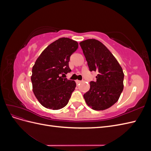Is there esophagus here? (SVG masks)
I'll return each instance as SVG.
<instances>
[{"label":"esophagus","instance_id":"esophagus-1","mask_svg":"<svg viewBox=\"0 0 151 151\" xmlns=\"http://www.w3.org/2000/svg\"><path fill=\"white\" fill-rule=\"evenodd\" d=\"M82 82H83V81H79V80H77V81H76V83H77V84H79V83H81Z\"/></svg>","mask_w":151,"mask_h":151}]
</instances>
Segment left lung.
<instances>
[{
	"mask_svg": "<svg viewBox=\"0 0 151 151\" xmlns=\"http://www.w3.org/2000/svg\"><path fill=\"white\" fill-rule=\"evenodd\" d=\"M91 72H98L96 81L90 82V89L84 94L89 106L104 110L117 102L123 89L124 74L113 55L98 40H86L81 42Z\"/></svg>",
	"mask_w": 151,
	"mask_h": 151,
	"instance_id": "obj_1",
	"label": "left lung"
}]
</instances>
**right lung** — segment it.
<instances>
[{"label": "right lung", "instance_id": "right-lung-1", "mask_svg": "<svg viewBox=\"0 0 151 151\" xmlns=\"http://www.w3.org/2000/svg\"><path fill=\"white\" fill-rule=\"evenodd\" d=\"M77 48L76 41L59 38L48 45L35 62L31 79L35 96L44 107L55 110L69 101L76 84L62 76L71 72L68 62Z\"/></svg>", "mask_w": 151, "mask_h": 151}]
</instances>
